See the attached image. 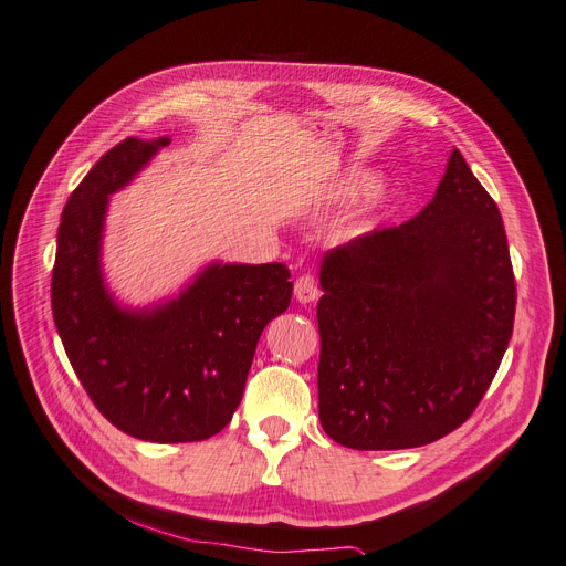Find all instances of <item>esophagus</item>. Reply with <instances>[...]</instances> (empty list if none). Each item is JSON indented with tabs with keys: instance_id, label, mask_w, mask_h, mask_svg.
Segmentation results:
<instances>
[{
	"instance_id": "esophagus-1",
	"label": "esophagus",
	"mask_w": 566,
	"mask_h": 566,
	"mask_svg": "<svg viewBox=\"0 0 566 566\" xmlns=\"http://www.w3.org/2000/svg\"><path fill=\"white\" fill-rule=\"evenodd\" d=\"M293 298H296L303 305L314 303L318 298V286H316L312 275H301L296 280V284H293Z\"/></svg>"
}]
</instances>
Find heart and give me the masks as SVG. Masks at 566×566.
<instances>
[{
    "label": "heart",
    "mask_w": 566,
    "mask_h": 566,
    "mask_svg": "<svg viewBox=\"0 0 566 566\" xmlns=\"http://www.w3.org/2000/svg\"><path fill=\"white\" fill-rule=\"evenodd\" d=\"M377 182L379 180H377L373 170L356 168V170H352L347 178H342L333 187V196H337V199H356V196H360V193L373 191L377 187Z\"/></svg>",
    "instance_id": "b5f03b06"
}]
</instances>
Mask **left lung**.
I'll return each instance as SVG.
<instances>
[{"mask_svg":"<svg viewBox=\"0 0 566 566\" xmlns=\"http://www.w3.org/2000/svg\"><path fill=\"white\" fill-rule=\"evenodd\" d=\"M318 284L331 439L413 449L470 419L509 347L515 282L497 203L458 150L419 214L333 250Z\"/></svg>","mask_w":566,"mask_h":566,"instance_id":"8db88e82","label":"left lung"}]
</instances>
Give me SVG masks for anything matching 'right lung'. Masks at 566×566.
<instances>
[{"instance_id": "add662e5", "label": "right lung", "mask_w": 566, "mask_h": 566, "mask_svg": "<svg viewBox=\"0 0 566 566\" xmlns=\"http://www.w3.org/2000/svg\"><path fill=\"white\" fill-rule=\"evenodd\" d=\"M170 143L127 138L92 166L64 206L53 316L73 373L122 432L157 444L201 441L233 419L263 328L291 303L284 263L201 268L178 293L122 305L106 284L108 199Z\"/></svg>"}]
</instances>
